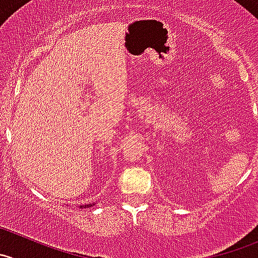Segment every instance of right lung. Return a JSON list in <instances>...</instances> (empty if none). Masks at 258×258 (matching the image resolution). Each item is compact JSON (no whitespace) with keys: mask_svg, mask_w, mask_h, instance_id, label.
Returning <instances> with one entry per match:
<instances>
[{"mask_svg":"<svg viewBox=\"0 0 258 258\" xmlns=\"http://www.w3.org/2000/svg\"><path fill=\"white\" fill-rule=\"evenodd\" d=\"M96 203H94V204H83V205H78V208H81V209H86V208H91L92 205H95Z\"/></svg>","mask_w":258,"mask_h":258,"instance_id":"add662e5","label":"right lung"}]
</instances>
